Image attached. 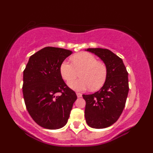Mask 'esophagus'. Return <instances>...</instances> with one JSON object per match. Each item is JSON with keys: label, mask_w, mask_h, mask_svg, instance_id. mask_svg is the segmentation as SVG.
<instances>
[{"label": "esophagus", "mask_w": 153, "mask_h": 153, "mask_svg": "<svg viewBox=\"0 0 153 153\" xmlns=\"http://www.w3.org/2000/svg\"><path fill=\"white\" fill-rule=\"evenodd\" d=\"M76 95H77V96H78V98H80V97H82V94H80V93H77Z\"/></svg>", "instance_id": "esophagus-1"}]
</instances>
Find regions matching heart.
Instances as JSON below:
<instances>
[{"label":"heart","instance_id":"b5f03b06","mask_svg":"<svg viewBox=\"0 0 153 153\" xmlns=\"http://www.w3.org/2000/svg\"><path fill=\"white\" fill-rule=\"evenodd\" d=\"M73 64L65 60L59 66L62 79L67 82L76 77L81 71L80 79L69 83L73 90L82 91L91 88L99 90L105 83L107 78V68L104 63L99 62L95 56L88 52H80L71 58Z\"/></svg>","mask_w":153,"mask_h":153}]
</instances>
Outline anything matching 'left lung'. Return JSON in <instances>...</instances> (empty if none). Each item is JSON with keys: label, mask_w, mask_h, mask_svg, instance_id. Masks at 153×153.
Wrapping results in <instances>:
<instances>
[{"label": "left lung", "mask_w": 153, "mask_h": 153, "mask_svg": "<svg viewBox=\"0 0 153 153\" xmlns=\"http://www.w3.org/2000/svg\"><path fill=\"white\" fill-rule=\"evenodd\" d=\"M107 68V78L101 89L93 94L82 95L85 101V118L88 125L95 129L110 127L122 114L129 92L128 73L124 62L107 49L88 48Z\"/></svg>", "instance_id": "8db88e82"}]
</instances>
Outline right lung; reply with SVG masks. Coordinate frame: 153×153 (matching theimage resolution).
<instances>
[{
    "mask_svg": "<svg viewBox=\"0 0 153 153\" xmlns=\"http://www.w3.org/2000/svg\"><path fill=\"white\" fill-rule=\"evenodd\" d=\"M72 53L65 49L45 47L31 56L24 71L23 95L26 109L33 120L45 129L64 127L77 99L59 72L61 63Z\"/></svg>",
    "mask_w": 153,
    "mask_h": 153,
    "instance_id": "obj_1",
    "label": "right lung"
}]
</instances>
